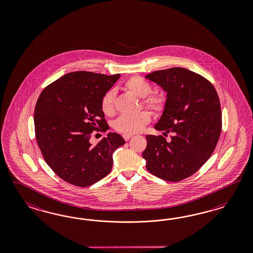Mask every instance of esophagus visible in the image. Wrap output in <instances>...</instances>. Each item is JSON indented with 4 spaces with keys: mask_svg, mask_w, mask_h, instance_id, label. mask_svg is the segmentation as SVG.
<instances>
[{
    "mask_svg": "<svg viewBox=\"0 0 253 253\" xmlns=\"http://www.w3.org/2000/svg\"><path fill=\"white\" fill-rule=\"evenodd\" d=\"M131 137H132V135H131V134H123V139H124L125 141L130 140Z\"/></svg>",
    "mask_w": 253,
    "mask_h": 253,
    "instance_id": "34e87169",
    "label": "esophagus"
}]
</instances>
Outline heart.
<instances>
[{
    "label": "heart",
    "instance_id": "1",
    "mask_svg": "<svg viewBox=\"0 0 253 253\" xmlns=\"http://www.w3.org/2000/svg\"><path fill=\"white\" fill-rule=\"evenodd\" d=\"M127 92L142 98V104L154 113H160L165 107V98L160 93H151L152 86L142 77L129 78L123 85ZM101 109L105 115H114L116 111L115 92L108 90L101 99ZM150 122V115L146 111H142L136 115L121 116L115 123L114 128L125 134L135 133L142 130Z\"/></svg>",
    "mask_w": 253,
    "mask_h": 253
}]
</instances>
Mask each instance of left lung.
Listing matches in <instances>:
<instances>
[{
	"mask_svg": "<svg viewBox=\"0 0 253 253\" xmlns=\"http://www.w3.org/2000/svg\"><path fill=\"white\" fill-rule=\"evenodd\" d=\"M146 79L167 92L165 107L155 129L172 133L146 135L143 152L147 170L163 180L191 176L214 151L222 130L220 100L207 79L184 68L157 70Z\"/></svg>",
	"mask_w": 253,
	"mask_h": 253,
	"instance_id": "left-lung-1",
	"label": "left lung"
}]
</instances>
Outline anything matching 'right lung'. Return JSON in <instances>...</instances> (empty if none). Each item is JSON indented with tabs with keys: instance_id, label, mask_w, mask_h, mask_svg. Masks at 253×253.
Returning a JSON list of instances; mask_svg holds the SVG:
<instances>
[{
	"instance_id": "right-lung-1",
	"label": "right lung",
	"mask_w": 253,
	"mask_h": 253,
	"mask_svg": "<svg viewBox=\"0 0 253 253\" xmlns=\"http://www.w3.org/2000/svg\"><path fill=\"white\" fill-rule=\"evenodd\" d=\"M121 77L89 71L68 73L41 92L34 111L35 135L48 166L69 184L86 187L107 176L112 155L125 144L109 132L92 146L93 130L109 129L101 99Z\"/></svg>"
}]
</instances>
